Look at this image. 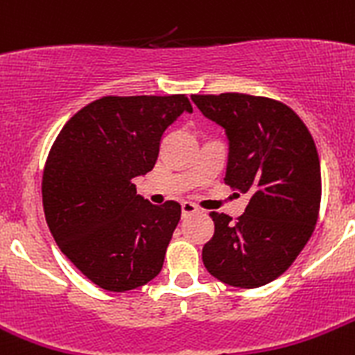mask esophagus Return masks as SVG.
<instances>
[{
	"instance_id": "1",
	"label": "esophagus",
	"mask_w": 355,
	"mask_h": 355,
	"mask_svg": "<svg viewBox=\"0 0 355 355\" xmlns=\"http://www.w3.org/2000/svg\"><path fill=\"white\" fill-rule=\"evenodd\" d=\"M196 213H199V208L196 205H192V202L185 201L182 202V216H191V215H196Z\"/></svg>"
}]
</instances>
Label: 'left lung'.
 Returning <instances> with one entry per match:
<instances>
[{
  "instance_id": "obj_1",
  "label": "left lung",
  "mask_w": 355,
  "mask_h": 355,
  "mask_svg": "<svg viewBox=\"0 0 355 355\" xmlns=\"http://www.w3.org/2000/svg\"><path fill=\"white\" fill-rule=\"evenodd\" d=\"M202 116L225 130V184L250 196L237 220L211 213L215 234L202 248L206 270L236 288L279 277L314 232L321 164L307 126L288 105L244 94L192 95Z\"/></svg>"
}]
</instances>
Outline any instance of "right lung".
Returning a JSON list of instances; mask_svg holds the SVG:
<instances>
[{
    "label": "right lung",
    "mask_w": 355,
    "mask_h": 355,
    "mask_svg": "<svg viewBox=\"0 0 355 355\" xmlns=\"http://www.w3.org/2000/svg\"><path fill=\"white\" fill-rule=\"evenodd\" d=\"M182 112H192L185 95L102 97L65 123L48 154L43 208L51 236L104 290H135L163 269L182 208L149 202L133 178L153 170L163 133Z\"/></svg>",
    "instance_id": "1"
}]
</instances>
